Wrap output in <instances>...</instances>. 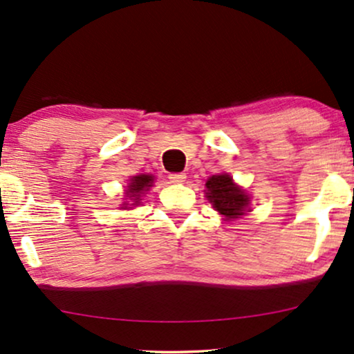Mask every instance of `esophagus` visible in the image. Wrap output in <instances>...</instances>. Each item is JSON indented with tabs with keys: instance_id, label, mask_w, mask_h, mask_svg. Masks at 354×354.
I'll return each instance as SVG.
<instances>
[{
	"instance_id": "esophagus-1",
	"label": "esophagus",
	"mask_w": 354,
	"mask_h": 354,
	"mask_svg": "<svg viewBox=\"0 0 354 354\" xmlns=\"http://www.w3.org/2000/svg\"><path fill=\"white\" fill-rule=\"evenodd\" d=\"M187 176L182 172H176V174H169V180L172 182V184H182V182H185Z\"/></svg>"
}]
</instances>
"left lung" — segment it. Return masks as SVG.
I'll return each instance as SVG.
<instances>
[{"label": "left lung", "mask_w": 354, "mask_h": 354, "mask_svg": "<svg viewBox=\"0 0 354 354\" xmlns=\"http://www.w3.org/2000/svg\"><path fill=\"white\" fill-rule=\"evenodd\" d=\"M207 198L218 213L226 216V220H234L244 215L250 205V197L234 184L230 176H213L208 178Z\"/></svg>", "instance_id": "left-lung-1"}]
</instances>
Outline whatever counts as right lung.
I'll return each mask as SVG.
<instances>
[{"label":"right lung","instance_id":"1","mask_svg":"<svg viewBox=\"0 0 354 354\" xmlns=\"http://www.w3.org/2000/svg\"><path fill=\"white\" fill-rule=\"evenodd\" d=\"M152 182H154L152 176H138V177L131 178V184L128 185L126 194H128V197L134 202L133 205L139 203V195L142 194V190L149 189Z\"/></svg>","mask_w":354,"mask_h":354}]
</instances>
